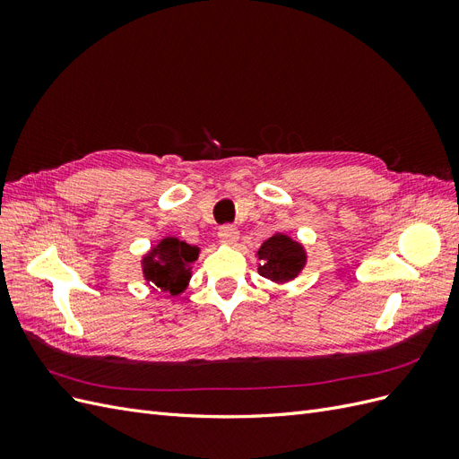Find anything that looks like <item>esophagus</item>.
Instances as JSON below:
<instances>
[{"label":"esophagus","mask_w":459,"mask_h":459,"mask_svg":"<svg viewBox=\"0 0 459 459\" xmlns=\"http://www.w3.org/2000/svg\"><path fill=\"white\" fill-rule=\"evenodd\" d=\"M218 238H220V241L221 243H226V245H235V241L239 239V230L235 228V226H221L220 228V231H218Z\"/></svg>","instance_id":"esophagus-1"}]
</instances>
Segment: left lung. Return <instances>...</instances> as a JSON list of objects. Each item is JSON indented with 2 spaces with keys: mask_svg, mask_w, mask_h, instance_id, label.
Returning <instances> with one entry per match:
<instances>
[{
  "mask_svg": "<svg viewBox=\"0 0 459 459\" xmlns=\"http://www.w3.org/2000/svg\"><path fill=\"white\" fill-rule=\"evenodd\" d=\"M258 258L262 264L258 273L275 283H287L302 272L307 264V251L304 247L290 239L285 233H275L258 248Z\"/></svg>",
  "mask_w": 459,
  "mask_h": 459,
  "instance_id": "1",
  "label": "left lung"
}]
</instances>
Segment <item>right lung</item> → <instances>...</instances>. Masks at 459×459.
<instances>
[{"instance_id": "obj_1", "label": "right lung", "mask_w": 459, "mask_h": 459, "mask_svg": "<svg viewBox=\"0 0 459 459\" xmlns=\"http://www.w3.org/2000/svg\"><path fill=\"white\" fill-rule=\"evenodd\" d=\"M201 248L176 238H164L143 256L145 281L172 297L184 293L191 280V264L199 258Z\"/></svg>"}]
</instances>
